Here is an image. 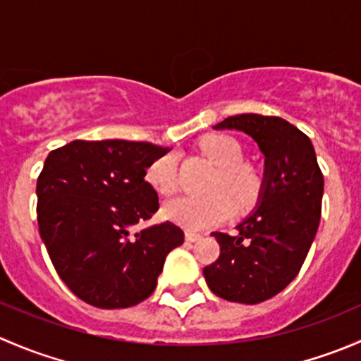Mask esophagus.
Wrapping results in <instances>:
<instances>
[{
	"mask_svg": "<svg viewBox=\"0 0 361 361\" xmlns=\"http://www.w3.org/2000/svg\"><path fill=\"white\" fill-rule=\"evenodd\" d=\"M202 235L201 234H197V232H185V239H187L188 243H195V241H199V239H201Z\"/></svg>",
	"mask_w": 361,
	"mask_h": 361,
	"instance_id": "esophagus-1",
	"label": "esophagus"
}]
</instances>
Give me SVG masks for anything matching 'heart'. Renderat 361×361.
I'll list each match as a JSON object with an SVG mask.
<instances>
[{
  "label": "heart",
  "mask_w": 361,
  "mask_h": 361,
  "mask_svg": "<svg viewBox=\"0 0 361 361\" xmlns=\"http://www.w3.org/2000/svg\"><path fill=\"white\" fill-rule=\"evenodd\" d=\"M201 150L214 166L218 173L211 181V195L204 197H178L164 206V214L167 220L188 231H202L221 224L235 209H245L257 199L260 180L257 173L243 162V148L234 137L207 136L201 141ZM147 181L167 197L178 190V157L174 152L162 155L150 164L147 171Z\"/></svg>",
  "instance_id": "obj_1"
}]
</instances>
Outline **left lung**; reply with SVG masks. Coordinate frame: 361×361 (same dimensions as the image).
<instances>
[{
	"mask_svg": "<svg viewBox=\"0 0 361 361\" xmlns=\"http://www.w3.org/2000/svg\"><path fill=\"white\" fill-rule=\"evenodd\" d=\"M214 129L243 130L265 157L258 207L235 234L213 232L216 262L204 267L214 295L239 304H260L293 281L314 241L322 216L323 174L311 140L279 116H228Z\"/></svg>",
	"mask_w": 361,
	"mask_h": 361,
	"instance_id": "left-lung-1",
	"label": "left lung"
}]
</instances>
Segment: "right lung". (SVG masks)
<instances>
[{
  "label": "right lung",
  "mask_w": 361,
  "mask_h": 361,
  "mask_svg": "<svg viewBox=\"0 0 361 361\" xmlns=\"http://www.w3.org/2000/svg\"><path fill=\"white\" fill-rule=\"evenodd\" d=\"M167 152L137 141L76 140L43 164L39 235L59 278L94 307H130L150 297L167 253L183 245V231L171 221L133 232L159 209L145 176Z\"/></svg>",
  "instance_id": "1"
}]
</instances>
